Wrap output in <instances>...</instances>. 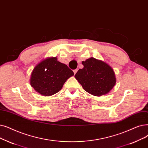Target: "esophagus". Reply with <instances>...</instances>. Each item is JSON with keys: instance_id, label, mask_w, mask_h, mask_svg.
<instances>
[{"instance_id": "34e87169", "label": "esophagus", "mask_w": 148, "mask_h": 148, "mask_svg": "<svg viewBox=\"0 0 148 148\" xmlns=\"http://www.w3.org/2000/svg\"><path fill=\"white\" fill-rule=\"evenodd\" d=\"M77 71H78V69H74L73 71H74V74H76V73L77 72Z\"/></svg>"}]
</instances>
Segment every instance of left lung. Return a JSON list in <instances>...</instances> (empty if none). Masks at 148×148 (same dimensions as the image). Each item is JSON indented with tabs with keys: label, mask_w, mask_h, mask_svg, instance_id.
<instances>
[{
	"label": "left lung",
	"mask_w": 148,
	"mask_h": 148,
	"mask_svg": "<svg viewBox=\"0 0 148 148\" xmlns=\"http://www.w3.org/2000/svg\"><path fill=\"white\" fill-rule=\"evenodd\" d=\"M82 63L83 68L79 69L75 78L86 92L101 96L111 91L115 84L116 79L110 66L93 57Z\"/></svg>",
	"instance_id": "left-lung-1"
}]
</instances>
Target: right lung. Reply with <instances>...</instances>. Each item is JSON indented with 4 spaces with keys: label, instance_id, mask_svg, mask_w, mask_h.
<instances>
[{
    "label": "right lung",
    "instance_id": "right-lung-1",
    "mask_svg": "<svg viewBox=\"0 0 148 148\" xmlns=\"http://www.w3.org/2000/svg\"><path fill=\"white\" fill-rule=\"evenodd\" d=\"M74 75L67 65L57 61L56 57L44 60L34 68L30 84L43 95H52L58 92L64 83Z\"/></svg>",
    "mask_w": 148,
    "mask_h": 148
}]
</instances>
